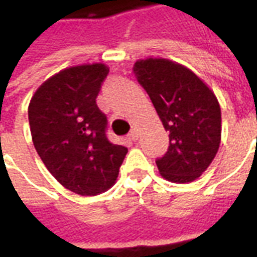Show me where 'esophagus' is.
Masks as SVG:
<instances>
[{
    "instance_id": "1",
    "label": "esophagus",
    "mask_w": 257,
    "mask_h": 257,
    "mask_svg": "<svg viewBox=\"0 0 257 257\" xmlns=\"http://www.w3.org/2000/svg\"><path fill=\"white\" fill-rule=\"evenodd\" d=\"M128 139L132 140V142H136V140L139 139V131H138V128H132V131L128 135Z\"/></svg>"
}]
</instances>
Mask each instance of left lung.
I'll return each instance as SVG.
<instances>
[{"instance_id":"8db88e82","label":"left lung","mask_w":257,"mask_h":257,"mask_svg":"<svg viewBox=\"0 0 257 257\" xmlns=\"http://www.w3.org/2000/svg\"><path fill=\"white\" fill-rule=\"evenodd\" d=\"M134 71L169 132L167 154L156 161L160 175L172 183L194 182L220 146L217 97L194 71L169 59H140Z\"/></svg>"}]
</instances>
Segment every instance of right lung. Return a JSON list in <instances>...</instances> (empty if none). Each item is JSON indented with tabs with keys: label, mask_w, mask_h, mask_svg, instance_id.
Segmentation results:
<instances>
[{
	"label": "right lung",
	"mask_w": 257,
	"mask_h": 257,
	"mask_svg": "<svg viewBox=\"0 0 257 257\" xmlns=\"http://www.w3.org/2000/svg\"><path fill=\"white\" fill-rule=\"evenodd\" d=\"M104 63L67 67L44 81L29 104L31 138L59 183L79 195H97L115 183L128 149L106 136L107 118L96 104Z\"/></svg>",
	"instance_id": "1"
}]
</instances>
